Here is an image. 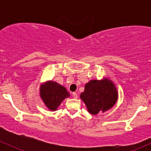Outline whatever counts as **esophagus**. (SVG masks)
<instances>
[{
    "instance_id": "esophagus-1",
    "label": "esophagus",
    "mask_w": 151,
    "mask_h": 151,
    "mask_svg": "<svg viewBox=\"0 0 151 151\" xmlns=\"http://www.w3.org/2000/svg\"><path fill=\"white\" fill-rule=\"evenodd\" d=\"M72 96H73V97H74V99H77V97H78V96H77V93H75V92L73 93Z\"/></svg>"
}]
</instances>
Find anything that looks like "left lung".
Wrapping results in <instances>:
<instances>
[{"label":"left lung","instance_id":"left-lung-1","mask_svg":"<svg viewBox=\"0 0 151 151\" xmlns=\"http://www.w3.org/2000/svg\"><path fill=\"white\" fill-rule=\"evenodd\" d=\"M118 92L115 83L108 77L101 80H90L85 85L80 99L86 106L88 112L97 115L110 109L118 101Z\"/></svg>","mask_w":151,"mask_h":151}]
</instances>
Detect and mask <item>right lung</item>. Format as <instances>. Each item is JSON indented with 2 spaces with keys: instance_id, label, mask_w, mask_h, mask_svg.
<instances>
[{
  "instance_id": "add662e5",
  "label": "right lung",
  "mask_w": 151,
  "mask_h": 151,
  "mask_svg": "<svg viewBox=\"0 0 151 151\" xmlns=\"http://www.w3.org/2000/svg\"><path fill=\"white\" fill-rule=\"evenodd\" d=\"M39 96L50 111H56L62 101L70 96V94L64 86L52 80H47L40 85Z\"/></svg>"
}]
</instances>
